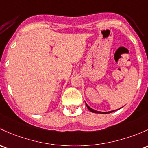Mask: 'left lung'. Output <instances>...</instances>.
I'll return each mask as SVG.
<instances>
[{
	"label": "left lung",
	"mask_w": 148,
	"mask_h": 148,
	"mask_svg": "<svg viewBox=\"0 0 148 148\" xmlns=\"http://www.w3.org/2000/svg\"><path fill=\"white\" fill-rule=\"evenodd\" d=\"M86 107L88 108V109L89 110H90L91 112H93V113H98V114H109V113H111L112 112L114 111H116V110H113V111H110V112H100V111H97V110H93V109H92L91 108H90V107L88 106V105H87L86 103Z\"/></svg>",
	"instance_id": "obj_1"
}]
</instances>
